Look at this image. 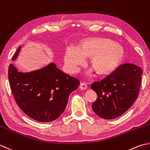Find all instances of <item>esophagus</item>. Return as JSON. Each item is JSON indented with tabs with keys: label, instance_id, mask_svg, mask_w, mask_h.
<instances>
[{
	"label": "esophagus",
	"instance_id": "esophagus-1",
	"mask_svg": "<svg viewBox=\"0 0 150 150\" xmlns=\"http://www.w3.org/2000/svg\"><path fill=\"white\" fill-rule=\"evenodd\" d=\"M87 83H84V82H83V83H81V84H80V88L81 90H86L87 88Z\"/></svg>",
	"mask_w": 150,
	"mask_h": 150
}]
</instances>
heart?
Listing matches in <instances>:
<instances>
[{"instance_id": "obj_1", "label": "heart", "mask_w": 150, "mask_h": 150, "mask_svg": "<svg viewBox=\"0 0 150 150\" xmlns=\"http://www.w3.org/2000/svg\"><path fill=\"white\" fill-rule=\"evenodd\" d=\"M91 57L90 63L100 74H107L115 69L124 57V51L114 42L104 38H95L79 47L67 48L64 61L69 71L75 73L84 62V57Z\"/></svg>"}]
</instances>
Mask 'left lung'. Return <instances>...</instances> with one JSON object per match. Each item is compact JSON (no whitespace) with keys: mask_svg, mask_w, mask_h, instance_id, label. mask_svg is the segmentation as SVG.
I'll return each mask as SVG.
<instances>
[{"mask_svg":"<svg viewBox=\"0 0 150 150\" xmlns=\"http://www.w3.org/2000/svg\"><path fill=\"white\" fill-rule=\"evenodd\" d=\"M142 70L132 64L120 66L91 88L98 95L92 108L101 118L112 120L125 112L139 96Z\"/></svg>","mask_w":150,"mask_h":150,"instance_id":"left-lung-1","label":"left lung"}]
</instances>
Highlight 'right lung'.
I'll return each instance as SVG.
<instances>
[{"instance_id":"right-lung-1","label":"right lung","mask_w":150,"mask_h":150,"mask_svg":"<svg viewBox=\"0 0 150 150\" xmlns=\"http://www.w3.org/2000/svg\"><path fill=\"white\" fill-rule=\"evenodd\" d=\"M17 49L15 60L21 51ZM8 79L15 100L26 115L40 122L54 121L65 110L69 96L77 89V79L62 71L54 62L30 72L18 71L13 64Z\"/></svg>"}]
</instances>
